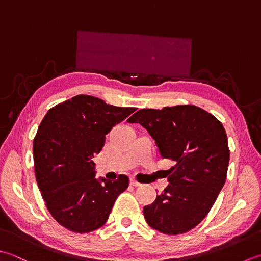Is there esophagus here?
<instances>
[{
    "label": "esophagus",
    "mask_w": 261,
    "mask_h": 261,
    "mask_svg": "<svg viewBox=\"0 0 261 261\" xmlns=\"http://www.w3.org/2000/svg\"><path fill=\"white\" fill-rule=\"evenodd\" d=\"M130 185L134 186V187H141V186H142V184L137 182L136 180H134V179H130Z\"/></svg>",
    "instance_id": "34e87169"
}]
</instances>
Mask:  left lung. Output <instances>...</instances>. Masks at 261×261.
Masks as SVG:
<instances>
[{"label": "left lung", "mask_w": 261, "mask_h": 261, "mask_svg": "<svg viewBox=\"0 0 261 261\" xmlns=\"http://www.w3.org/2000/svg\"><path fill=\"white\" fill-rule=\"evenodd\" d=\"M127 121L144 127L160 155L175 163L167 170L168 187L143 210L147 224L169 236L188 232L208 214L225 184L230 151L224 127L191 105L141 109Z\"/></svg>", "instance_id": "left-lung-1"}]
</instances>
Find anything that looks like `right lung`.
Returning <instances> with one entry per match:
<instances>
[{"mask_svg":"<svg viewBox=\"0 0 261 261\" xmlns=\"http://www.w3.org/2000/svg\"><path fill=\"white\" fill-rule=\"evenodd\" d=\"M134 111L80 94L49 109L42 119L33 148L37 184L51 216L67 230L88 233L102 226L128 187L125 174L115 181L95 178L92 159L113 127Z\"/></svg>","mask_w":261,"mask_h":261,"instance_id":"1","label":"right lung"}]
</instances>
